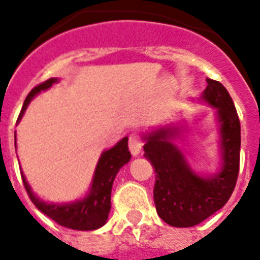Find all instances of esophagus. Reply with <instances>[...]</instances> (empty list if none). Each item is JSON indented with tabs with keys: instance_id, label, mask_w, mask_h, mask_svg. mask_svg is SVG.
Returning <instances> with one entry per match:
<instances>
[{
	"instance_id": "34e87169",
	"label": "esophagus",
	"mask_w": 260,
	"mask_h": 260,
	"mask_svg": "<svg viewBox=\"0 0 260 260\" xmlns=\"http://www.w3.org/2000/svg\"><path fill=\"white\" fill-rule=\"evenodd\" d=\"M128 146H129V150H131V152H132V155H138L139 152L142 151V147H143V140L140 139V136H139V135L132 134L129 136Z\"/></svg>"
}]
</instances>
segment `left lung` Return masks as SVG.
Segmentation results:
<instances>
[{"label": "left lung", "instance_id": "1", "mask_svg": "<svg viewBox=\"0 0 260 260\" xmlns=\"http://www.w3.org/2000/svg\"><path fill=\"white\" fill-rule=\"evenodd\" d=\"M202 98L217 109L221 134V170L199 176L172 142L180 128L164 126L144 135V156L154 166V203L158 215L176 228L195 226L222 209L236 187L240 168V120L228 90L207 79Z\"/></svg>", "mask_w": 260, "mask_h": 260}]
</instances>
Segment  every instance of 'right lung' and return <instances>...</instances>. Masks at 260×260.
I'll list each match as a JSON object with an SVG mask.
<instances>
[{"label":"right lung","instance_id":"1","mask_svg":"<svg viewBox=\"0 0 260 260\" xmlns=\"http://www.w3.org/2000/svg\"><path fill=\"white\" fill-rule=\"evenodd\" d=\"M57 82H58V79L51 77L46 82L41 83L39 86L34 87L25 98L23 109L20 112L19 120L24 114L29 101L41 91L50 88ZM129 159L131 152L128 150V138H124L114 147L102 152L96 169H95L94 177H92L91 189L86 198H83L80 201L72 202V203H65V205H53V203H46V202L41 201L31 191V187L27 183L23 172H21V178H23V184H24L25 191L28 193L31 202L37 206L38 210L46 214L47 217L51 218L54 222L61 226L73 229V231H95L98 228L104 226L108 221L110 207H112L110 196H112L113 181H114L118 170L125 164H128Z\"/></svg>","mask_w":260,"mask_h":260}]
</instances>
